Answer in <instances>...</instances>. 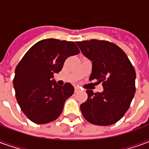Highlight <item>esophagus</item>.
<instances>
[{
  "label": "esophagus",
  "instance_id": "obj_1",
  "mask_svg": "<svg viewBox=\"0 0 149 149\" xmlns=\"http://www.w3.org/2000/svg\"><path fill=\"white\" fill-rule=\"evenodd\" d=\"M79 90H80V88L77 87V86H76V87H75V92L77 93V92H78Z\"/></svg>",
  "mask_w": 149,
  "mask_h": 149
}]
</instances>
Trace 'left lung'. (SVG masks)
Listing matches in <instances>:
<instances>
[{"instance_id": "1", "label": "left lung", "mask_w": 149, "mask_h": 149, "mask_svg": "<svg viewBox=\"0 0 149 149\" xmlns=\"http://www.w3.org/2000/svg\"><path fill=\"white\" fill-rule=\"evenodd\" d=\"M76 43L82 54L92 61L89 80L97 79L104 88L102 93H97L86 90L88 99L80 106L81 112L93 125H113L128 111L134 97V68L125 52L115 44L98 40Z\"/></svg>"}]
</instances>
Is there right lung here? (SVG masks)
Wrapping results in <instances>:
<instances>
[{
	"instance_id": "obj_1",
	"label": "right lung",
	"mask_w": 149,
	"mask_h": 149,
	"mask_svg": "<svg viewBox=\"0 0 149 149\" xmlns=\"http://www.w3.org/2000/svg\"><path fill=\"white\" fill-rule=\"evenodd\" d=\"M78 53L74 42L50 38L36 43L19 62L13 80L16 98L31 121L47 124L61 114L74 88L69 83L58 85L53 74L61 71L66 59Z\"/></svg>"
}]
</instances>
